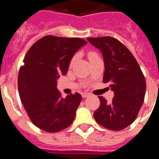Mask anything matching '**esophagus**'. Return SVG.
<instances>
[{
  "label": "esophagus",
  "mask_w": 159,
  "mask_h": 159,
  "mask_svg": "<svg viewBox=\"0 0 159 159\" xmlns=\"http://www.w3.org/2000/svg\"><path fill=\"white\" fill-rule=\"evenodd\" d=\"M81 95H82V97H83V98H86V97H88V96H89V93L83 92L82 94H81Z\"/></svg>",
  "instance_id": "1"
}]
</instances>
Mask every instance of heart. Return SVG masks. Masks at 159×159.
Segmentation results:
<instances>
[{"label": "heart", "instance_id": "obj_1", "mask_svg": "<svg viewBox=\"0 0 159 159\" xmlns=\"http://www.w3.org/2000/svg\"><path fill=\"white\" fill-rule=\"evenodd\" d=\"M96 54H95V52H89V58H94V57H96Z\"/></svg>", "mask_w": 159, "mask_h": 159}]
</instances>
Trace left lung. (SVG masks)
Wrapping results in <instances>:
<instances>
[{
	"instance_id": "obj_1",
	"label": "left lung",
	"mask_w": 159,
	"mask_h": 159,
	"mask_svg": "<svg viewBox=\"0 0 159 159\" xmlns=\"http://www.w3.org/2000/svg\"><path fill=\"white\" fill-rule=\"evenodd\" d=\"M103 55L104 83H109L115 96L111 102L99 96L101 104L95 120L112 131H120L133 122L144 101L146 81L138 62L126 46L111 37L87 38Z\"/></svg>"
}]
</instances>
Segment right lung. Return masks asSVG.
<instances>
[{"instance_id": "add662e5", "label": "right lung", "mask_w": 159, "mask_h": 159, "mask_svg": "<svg viewBox=\"0 0 159 159\" xmlns=\"http://www.w3.org/2000/svg\"><path fill=\"white\" fill-rule=\"evenodd\" d=\"M87 42L45 36L31 47L18 74L21 103L32 122L48 132L65 129L75 120L80 94L60 97L57 80L68 72L73 56Z\"/></svg>"}]
</instances>
